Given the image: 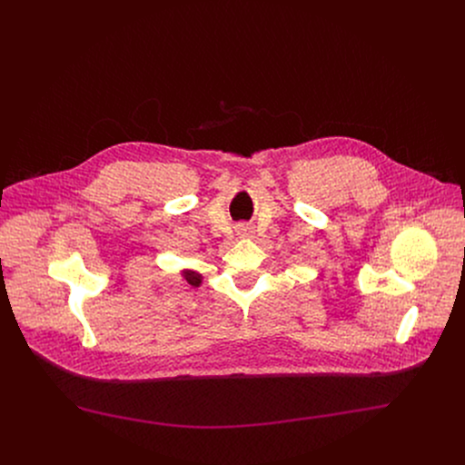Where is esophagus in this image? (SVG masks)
Masks as SVG:
<instances>
[{
	"mask_svg": "<svg viewBox=\"0 0 465 465\" xmlns=\"http://www.w3.org/2000/svg\"><path fill=\"white\" fill-rule=\"evenodd\" d=\"M237 235H239V237H250V235H252V228L241 224V226L237 228Z\"/></svg>",
	"mask_w": 465,
	"mask_h": 465,
	"instance_id": "obj_1",
	"label": "esophagus"
}]
</instances>
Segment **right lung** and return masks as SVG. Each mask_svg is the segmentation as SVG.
I'll return each instance as SVG.
<instances>
[{
    "instance_id": "obj_1",
    "label": "right lung",
    "mask_w": 465,
    "mask_h": 465,
    "mask_svg": "<svg viewBox=\"0 0 465 465\" xmlns=\"http://www.w3.org/2000/svg\"><path fill=\"white\" fill-rule=\"evenodd\" d=\"M182 278L191 285V287H201L203 285V274L196 272V271H191V269H183L182 272Z\"/></svg>"
}]
</instances>
